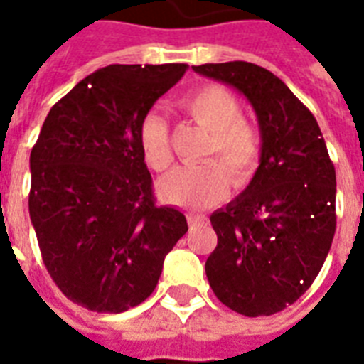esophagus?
<instances>
[{
    "mask_svg": "<svg viewBox=\"0 0 364 364\" xmlns=\"http://www.w3.org/2000/svg\"><path fill=\"white\" fill-rule=\"evenodd\" d=\"M187 221H188V227L191 228H198V227H204V225H208V217L198 215V213H188Z\"/></svg>",
    "mask_w": 364,
    "mask_h": 364,
    "instance_id": "esophagus-1",
    "label": "esophagus"
}]
</instances>
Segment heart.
<instances>
[{
  "label": "heart",
  "mask_w": 364,
  "mask_h": 364,
  "mask_svg": "<svg viewBox=\"0 0 364 364\" xmlns=\"http://www.w3.org/2000/svg\"><path fill=\"white\" fill-rule=\"evenodd\" d=\"M179 107L196 124L210 132L205 159L200 166H181L160 179V196L176 205L208 208L228 193V185L245 187L260 162V136L253 124L242 119V105L230 90L219 85H204L188 92ZM145 164L164 171L171 162L170 126L159 111H149L137 130Z\"/></svg>",
  "instance_id": "b5f03b06"
}]
</instances>
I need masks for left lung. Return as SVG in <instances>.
<instances>
[{"label": "left lung", "mask_w": 364, "mask_h": 364, "mask_svg": "<svg viewBox=\"0 0 364 364\" xmlns=\"http://www.w3.org/2000/svg\"><path fill=\"white\" fill-rule=\"evenodd\" d=\"M253 105L260 164L227 208L211 213L217 247L205 276L223 304L272 316L310 289L336 230V171L316 117L272 71L249 62L193 65Z\"/></svg>", "instance_id": "8db88e82"}]
</instances>
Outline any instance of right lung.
Here are the masks:
<instances>
[{"instance_id":"1","label":"right lung","mask_w":364,"mask_h":364,"mask_svg":"<svg viewBox=\"0 0 364 364\" xmlns=\"http://www.w3.org/2000/svg\"><path fill=\"white\" fill-rule=\"evenodd\" d=\"M187 64H113L53 105L31 149L30 219L43 262L75 304L121 314L141 304L187 232L156 205L137 130Z\"/></svg>"}]
</instances>
